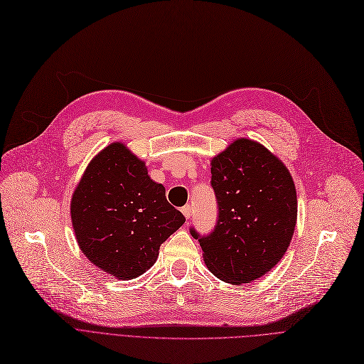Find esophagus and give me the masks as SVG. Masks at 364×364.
Here are the masks:
<instances>
[{"label": "esophagus", "instance_id": "34e87169", "mask_svg": "<svg viewBox=\"0 0 364 364\" xmlns=\"http://www.w3.org/2000/svg\"><path fill=\"white\" fill-rule=\"evenodd\" d=\"M182 213H183V216H185L186 219H189V218H191V215H193V207L189 205V204L183 205V207H182Z\"/></svg>", "mask_w": 364, "mask_h": 364}]
</instances>
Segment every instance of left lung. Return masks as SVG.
Segmentation results:
<instances>
[{"label":"left lung","mask_w":364,"mask_h":364,"mask_svg":"<svg viewBox=\"0 0 364 364\" xmlns=\"http://www.w3.org/2000/svg\"><path fill=\"white\" fill-rule=\"evenodd\" d=\"M218 219L209 234L194 227L204 262L218 279L241 284L268 272L295 231L298 200L289 170L261 144L237 139L212 160Z\"/></svg>","instance_id":"left-lung-1"}]
</instances>
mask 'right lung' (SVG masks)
Wrapping results in <instances>:
<instances>
[{
	"label": "right lung",
	"mask_w": 364,
	"mask_h": 364,
	"mask_svg": "<svg viewBox=\"0 0 364 364\" xmlns=\"http://www.w3.org/2000/svg\"><path fill=\"white\" fill-rule=\"evenodd\" d=\"M71 218L89 261L126 280L152 267L160 246L185 222L164 186L123 144L107 146L89 164L73 196Z\"/></svg>",
	"instance_id": "1"
}]
</instances>
